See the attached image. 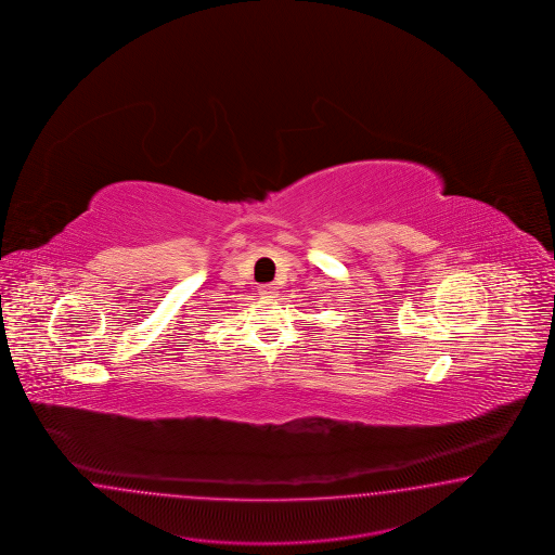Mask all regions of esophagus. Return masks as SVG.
<instances>
[{
	"instance_id": "34e87169",
	"label": "esophagus",
	"mask_w": 555,
	"mask_h": 555,
	"mask_svg": "<svg viewBox=\"0 0 555 555\" xmlns=\"http://www.w3.org/2000/svg\"><path fill=\"white\" fill-rule=\"evenodd\" d=\"M258 293H260V297H264V299H272V297H276V286L274 285H260L258 286Z\"/></svg>"
}]
</instances>
